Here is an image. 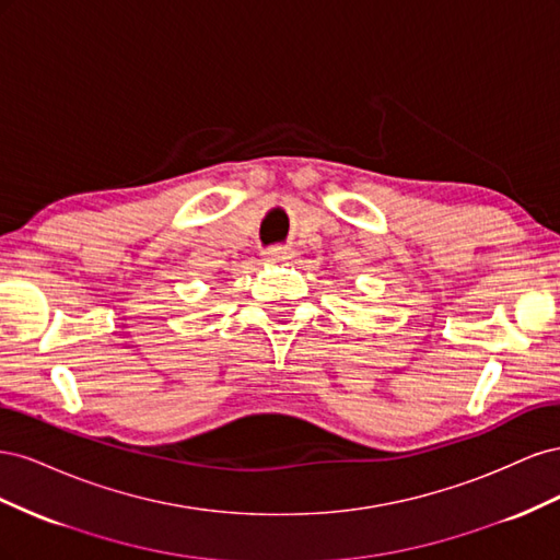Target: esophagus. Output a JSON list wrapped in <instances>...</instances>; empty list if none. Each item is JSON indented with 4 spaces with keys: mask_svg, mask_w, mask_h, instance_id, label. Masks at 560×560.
Returning a JSON list of instances; mask_svg holds the SVG:
<instances>
[{
    "mask_svg": "<svg viewBox=\"0 0 560 560\" xmlns=\"http://www.w3.org/2000/svg\"><path fill=\"white\" fill-rule=\"evenodd\" d=\"M264 254V259L266 261H287V259H292V249L290 247H282V245H276V247H268V249H264L261 252Z\"/></svg>",
    "mask_w": 560,
    "mask_h": 560,
    "instance_id": "1",
    "label": "esophagus"
}]
</instances>
